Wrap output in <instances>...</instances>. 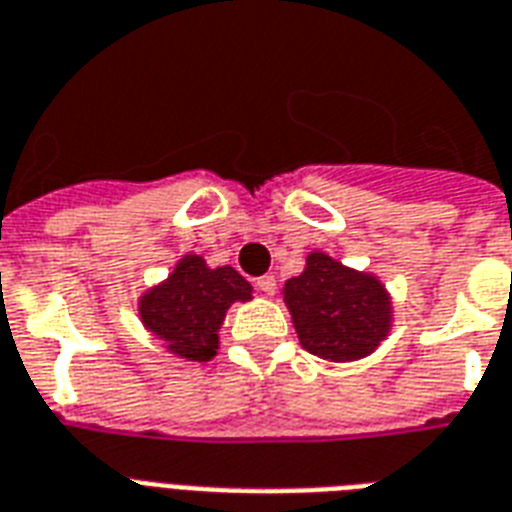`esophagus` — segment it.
<instances>
[{
  "mask_svg": "<svg viewBox=\"0 0 512 512\" xmlns=\"http://www.w3.org/2000/svg\"><path fill=\"white\" fill-rule=\"evenodd\" d=\"M256 288H259V291L264 293V296H272V293H275V288H277L275 275H264V277H259V280H256Z\"/></svg>",
  "mask_w": 512,
  "mask_h": 512,
  "instance_id": "34e87169",
  "label": "esophagus"
}]
</instances>
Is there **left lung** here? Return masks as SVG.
Listing matches in <instances>:
<instances>
[{
	"label": "left lung",
	"instance_id": "1",
	"mask_svg": "<svg viewBox=\"0 0 512 512\" xmlns=\"http://www.w3.org/2000/svg\"><path fill=\"white\" fill-rule=\"evenodd\" d=\"M301 347L331 363L371 355L392 328V299L382 280L312 251L304 272L283 288Z\"/></svg>",
	"mask_w": 512,
	"mask_h": 512
}]
</instances>
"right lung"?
Returning <instances> with one entry per match:
<instances>
[{
	"mask_svg": "<svg viewBox=\"0 0 512 512\" xmlns=\"http://www.w3.org/2000/svg\"><path fill=\"white\" fill-rule=\"evenodd\" d=\"M251 299V283L235 267H208L202 256L186 253L162 283L138 299V318L170 355L208 363L219 350L229 307Z\"/></svg>",
	"mask_w": 512,
	"mask_h": 512,
	"instance_id": "right-lung-1",
	"label": "right lung"
}]
</instances>
